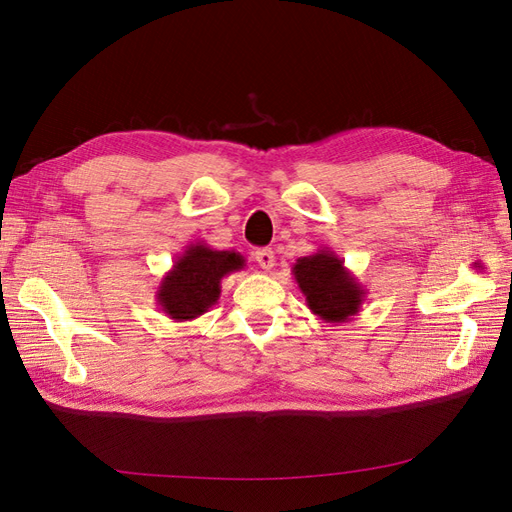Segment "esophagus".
Wrapping results in <instances>:
<instances>
[{
  "label": "esophagus",
  "mask_w": 512,
  "mask_h": 512,
  "mask_svg": "<svg viewBox=\"0 0 512 512\" xmlns=\"http://www.w3.org/2000/svg\"><path fill=\"white\" fill-rule=\"evenodd\" d=\"M254 260L258 262L260 269H265V271L275 267V254H273L271 247H262V250H256Z\"/></svg>",
  "instance_id": "34e87169"
}]
</instances>
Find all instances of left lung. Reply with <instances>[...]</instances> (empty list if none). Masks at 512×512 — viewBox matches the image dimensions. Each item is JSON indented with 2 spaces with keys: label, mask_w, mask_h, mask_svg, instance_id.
<instances>
[{
  "label": "left lung",
  "mask_w": 512,
  "mask_h": 512,
  "mask_svg": "<svg viewBox=\"0 0 512 512\" xmlns=\"http://www.w3.org/2000/svg\"><path fill=\"white\" fill-rule=\"evenodd\" d=\"M294 282L320 320L331 324L350 322L361 312L367 288L344 267L331 247H320L312 256H303L292 265Z\"/></svg>",
  "instance_id": "1"
}]
</instances>
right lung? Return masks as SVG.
Returning <instances> with one entry per match:
<instances>
[{
	"mask_svg": "<svg viewBox=\"0 0 512 512\" xmlns=\"http://www.w3.org/2000/svg\"><path fill=\"white\" fill-rule=\"evenodd\" d=\"M243 267L245 258L235 250H213L203 241L190 243L162 277L156 303L175 322L194 320L218 303L224 277Z\"/></svg>",
	"mask_w": 512,
	"mask_h": 512,
	"instance_id": "obj_1",
	"label": "right lung"
}]
</instances>
